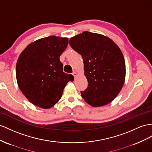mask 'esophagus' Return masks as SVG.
<instances>
[{
    "label": "esophagus",
    "instance_id": "esophagus-1",
    "mask_svg": "<svg viewBox=\"0 0 152 152\" xmlns=\"http://www.w3.org/2000/svg\"><path fill=\"white\" fill-rule=\"evenodd\" d=\"M72 75L74 76V77H75H75L77 76V73H76L75 71H74L73 73H72Z\"/></svg>",
    "mask_w": 152,
    "mask_h": 152
}]
</instances>
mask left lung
<instances>
[{
	"instance_id": "obj_1",
	"label": "left lung",
	"mask_w": 152,
	"mask_h": 152,
	"mask_svg": "<svg viewBox=\"0 0 152 152\" xmlns=\"http://www.w3.org/2000/svg\"><path fill=\"white\" fill-rule=\"evenodd\" d=\"M69 44L83 60L88 87L81 91L82 98L94 107L112 102L125 79V61L119 47L109 38L88 31L71 38Z\"/></svg>"
}]
</instances>
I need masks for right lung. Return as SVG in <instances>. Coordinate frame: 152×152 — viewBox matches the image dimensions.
Wrapping results in <instances>:
<instances>
[{"instance_id":"1","label":"right lung","mask_w":152,"mask_h":152,"mask_svg":"<svg viewBox=\"0 0 152 152\" xmlns=\"http://www.w3.org/2000/svg\"><path fill=\"white\" fill-rule=\"evenodd\" d=\"M68 38L50 36L30 44L17 60L19 88L31 103L42 108L54 106L61 98L66 85L74 77L63 72L60 56Z\"/></svg>"}]
</instances>
